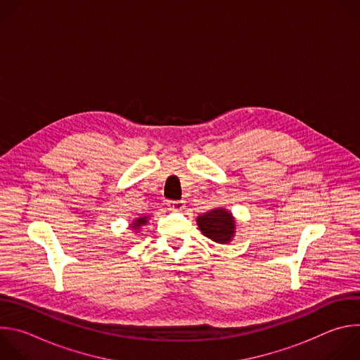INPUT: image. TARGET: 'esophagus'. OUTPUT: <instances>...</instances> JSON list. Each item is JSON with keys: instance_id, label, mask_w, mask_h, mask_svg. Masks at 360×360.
<instances>
[{"instance_id": "obj_1", "label": "esophagus", "mask_w": 360, "mask_h": 360, "mask_svg": "<svg viewBox=\"0 0 360 360\" xmlns=\"http://www.w3.org/2000/svg\"><path fill=\"white\" fill-rule=\"evenodd\" d=\"M168 208L169 211H174V212H179L185 208V202L184 200H169L168 202Z\"/></svg>"}]
</instances>
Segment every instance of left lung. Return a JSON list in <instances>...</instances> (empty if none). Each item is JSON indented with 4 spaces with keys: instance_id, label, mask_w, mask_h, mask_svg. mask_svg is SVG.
Returning a JSON list of instances; mask_svg holds the SVG:
<instances>
[{
    "instance_id": "obj_1",
    "label": "left lung",
    "mask_w": 360,
    "mask_h": 360,
    "mask_svg": "<svg viewBox=\"0 0 360 360\" xmlns=\"http://www.w3.org/2000/svg\"><path fill=\"white\" fill-rule=\"evenodd\" d=\"M200 232L217 243H229L236 232L235 218L224 208H217L196 218Z\"/></svg>"
}]
</instances>
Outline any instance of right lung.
Instances as JSON below:
<instances>
[{
    "label": "right lung",
    "mask_w": 360,
    "mask_h": 360,
    "mask_svg": "<svg viewBox=\"0 0 360 360\" xmlns=\"http://www.w3.org/2000/svg\"><path fill=\"white\" fill-rule=\"evenodd\" d=\"M148 222V217H141V218H136L132 224H131V228L132 229H135V231H138L141 226H143L145 224Z\"/></svg>",
    "instance_id": "1"
}]
</instances>
